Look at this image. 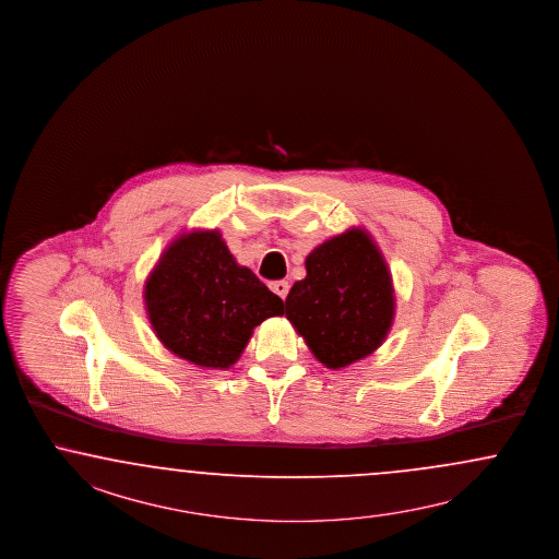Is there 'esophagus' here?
Returning a JSON list of instances; mask_svg holds the SVG:
<instances>
[{
	"label": "esophagus",
	"mask_w": 559,
	"mask_h": 559,
	"mask_svg": "<svg viewBox=\"0 0 559 559\" xmlns=\"http://www.w3.org/2000/svg\"><path fill=\"white\" fill-rule=\"evenodd\" d=\"M271 289L282 298V300H286V296H288L289 284L286 280H277V282H273L271 284Z\"/></svg>",
	"instance_id": "obj_1"
}]
</instances>
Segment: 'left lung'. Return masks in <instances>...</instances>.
<instances>
[{
    "mask_svg": "<svg viewBox=\"0 0 559 559\" xmlns=\"http://www.w3.org/2000/svg\"><path fill=\"white\" fill-rule=\"evenodd\" d=\"M395 314L393 282L377 245L347 230L307 257V277L286 298V317L326 368H343L384 342Z\"/></svg>",
    "mask_w": 559,
    "mask_h": 559,
    "instance_id": "1",
    "label": "left lung"
}]
</instances>
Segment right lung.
I'll return each mask as SVG.
<instances>
[{"mask_svg": "<svg viewBox=\"0 0 559 559\" xmlns=\"http://www.w3.org/2000/svg\"><path fill=\"white\" fill-rule=\"evenodd\" d=\"M145 307L158 340L179 358L233 366L252 329L284 314V300L240 267L216 230L175 240L145 282Z\"/></svg>", "mask_w": 559, "mask_h": 559, "instance_id": "add662e5", "label": "right lung"}]
</instances>
